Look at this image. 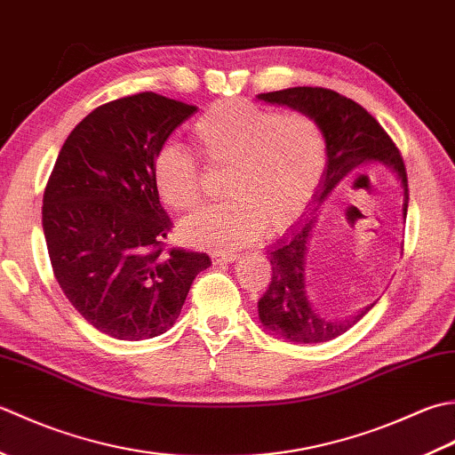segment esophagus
Instances as JSON below:
<instances>
[{
	"label": "esophagus",
	"mask_w": 455,
	"mask_h": 455,
	"mask_svg": "<svg viewBox=\"0 0 455 455\" xmlns=\"http://www.w3.org/2000/svg\"><path fill=\"white\" fill-rule=\"evenodd\" d=\"M235 259H237V253H214L212 255V261H214L216 265H226V263L235 261Z\"/></svg>",
	"instance_id": "esophagus-1"
}]
</instances>
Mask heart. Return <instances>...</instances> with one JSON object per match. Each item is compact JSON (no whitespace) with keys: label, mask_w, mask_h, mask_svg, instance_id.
<instances>
[{"label":"heart","mask_w":455,"mask_h":455,"mask_svg":"<svg viewBox=\"0 0 455 455\" xmlns=\"http://www.w3.org/2000/svg\"><path fill=\"white\" fill-rule=\"evenodd\" d=\"M190 139L212 169H228L229 202L184 220L182 237L212 251H235L267 229L284 234L310 208L328 169V139L308 114L226 98L194 122ZM153 187L174 212L196 208L204 194L196 156L163 145L153 156Z\"/></svg>","instance_id":"obj_1"}]
</instances>
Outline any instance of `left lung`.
Segmentation results:
<instances>
[{"mask_svg":"<svg viewBox=\"0 0 455 455\" xmlns=\"http://www.w3.org/2000/svg\"><path fill=\"white\" fill-rule=\"evenodd\" d=\"M259 100L299 109L312 116L323 129V135L328 139V169L314 198V212L322 206V202L341 179H346L361 164L379 161L393 169L401 179L404 190L403 214L406 218L409 179H406L401 151L365 108L338 92L318 86L267 92ZM314 224H316V214H310L300 226L292 228L289 235L268 249L267 255L271 259L273 275L267 292L259 300V320L263 322V326L275 336L296 344H320L338 338L363 318L369 308H373L371 304L357 316L346 320H330L312 308L306 294L304 255Z\"/></svg>","mask_w":455,"mask_h":455,"instance_id":"obj_1","label":"left lung"}]
</instances>
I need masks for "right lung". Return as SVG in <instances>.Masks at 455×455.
I'll list each match as a JSON object with an SVG mask.
<instances>
[{"label": "right lung", "mask_w": 455, "mask_h": 455, "mask_svg": "<svg viewBox=\"0 0 455 455\" xmlns=\"http://www.w3.org/2000/svg\"><path fill=\"white\" fill-rule=\"evenodd\" d=\"M196 106L139 92L98 106L67 137L46 182L43 229L54 279L96 330L147 339L179 318L206 253L166 247L172 221L153 156Z\"/></svg>", "instance_id": "add662e5"}]
</instances>
